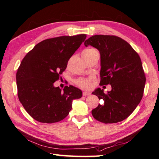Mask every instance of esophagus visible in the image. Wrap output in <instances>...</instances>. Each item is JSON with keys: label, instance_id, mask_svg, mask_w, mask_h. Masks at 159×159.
I'll return each mask as SVG.
<instances>
[{"label": "esophagus", "instance_id": "1", "mask_svg": "<svg viewBox=\"0 0 159 159\" xmlns=\"http://www.w3.org/2000/svg\"><path fill=\"white\" fill-rule=\"evenodd\" d=\"M90 94H91V93H90V92H86V91H84L82 93L83 96H88V95H90Z\"/></svg>", "mask_w": 159, "mask_h": 159}]
</instances>
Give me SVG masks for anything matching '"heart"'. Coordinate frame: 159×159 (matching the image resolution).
I'll list each match as a JSON object with an SVG mask.
<instances>
[{
	"mask_svg": "<svg viewBox=\"0 0 159 159\" xmlns=\"http://www.w3.org/2000/svg\"><path fill=\"white\" fill-rule=\"evenodd\" d=\"M96 52H98V51H97L95 48L92 47L86 48L82 51V56L83 57L89 56ZM90 82H91V79L90 78L82 77V78L77 79L75 81V84L77 86H79L83 89H89L90 88V86H91V83Z\"/></svg>",
	"mask_w": 159,
	"mask_h": 159,
	"instance_id": "1",
	"label": "heart"
}]
</instances>
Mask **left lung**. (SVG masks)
Instances as JSON below:
<instances>
[{
  "label": "left lung",
  "instance_id": "8db88e82",
  "mask_svg": "<svg viewBox=\"0 0 159 159\" xmlns=\"http://www.w3.org/2000/svg\"><path fill=\"white\" fill-rule=\"evenodd\" d=\"M84 44L99 50L102 66L99 84H111L112 87L107 93L100 89L93 92L104 102L93 110V117L104 124L124 120L143 95L146 78L140 57L129 43L115 35H93Z\"/></svg>",
  "mask_w": 159,
  "mask_h": 159
}]
</instances>
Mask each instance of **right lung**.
Masks as SVG:
<instances>
[{
	"label": "right lung",
	"mask_w": 159,
	"mask_h": 159,
	"mask_svg": "<svg viewBox=\"0 0 159 159\" xmlns=\"http://www.w3.org/2000/svg\"><path fill=\"white\" fill-rule=\"evenodd\" d=\"M86 34L46 39L22 59L16 73L18 97L32 118L52 124L62 120L72 108V101L82 92L73 86L61 90L54 87L68 61L85 40Z\"/></svg>",
	"instance_id": "1"
}]
</instances>
